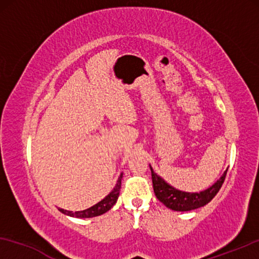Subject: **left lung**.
<instances>
[{
    "label": "left lung",
    "mask_w": 259,
    "mask_h": 259,
    "mask_svg": "<svg viewBox=\"0 0 259 259\" xmlns=\"http://www.w3.org/2000/svg\"><path fill=\"white\" fill-rule=\"evenodd\" d=\"M152 173V183H153V190L155 193V197L165 205L166 207L171 208L173 211H192L196 208H199L201 206L210 203L213 199L215 194L218 193V191L221 190V187L224 183L226 172L228 169L223 173V176L215 182L213 185L208 187V189L200 191V192H184L178 189L169 185L168 183H166L160 176H158L157 173L153 171V168L151 167Z\"/></svg>",
    "instance_id": "left-lung-1"
}]
</instances>
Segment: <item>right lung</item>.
Returning <instances> with one entry per match:
<instances>
[{
  "instance_id": "add662e5",
  "label": "right lung",
  "mask_w": 259,
  "mask_h": 259,
  "mask_svg": "<svg viewBox=\"0 0 259 259\" xmlns=\"http://www.w3.org/2000/svg\"><path fill=\"white\" fill-rule=\"evenodd\" d=\"M121 179H122V173L118 178V182H116L115 187L112 190V192L109 193L108 196H106L101 201H99L98 204H95L94 206L87 208V210L76 211V212L59 208L60 212L69 215V217H76V218H93V217H97V215H101L106 213L108 210H111L113 205L116 203V200H118V197L120 194V189H121Z\"/></svg>"
}]
</instances>
